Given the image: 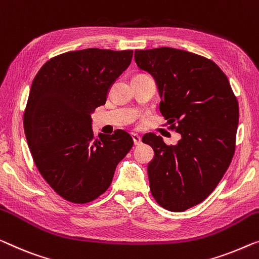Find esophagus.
Masks as SVG:
<instances>
[{"instance_id":"34e87169","label":"esophagus","mask_w":259,"mask_h":259,"mask_svg":"<svg viewBox=\"0 0 259 259\" xmlns=\"http://www.w3.org/2000/svg\"><path fill=\"white\" fill-rule=\"evenodd\" d=\"M131 137H133V140H134V144L135 145H140L141 144V136L140 135H137V134H131Z\"/></svg>"}]
</instances>
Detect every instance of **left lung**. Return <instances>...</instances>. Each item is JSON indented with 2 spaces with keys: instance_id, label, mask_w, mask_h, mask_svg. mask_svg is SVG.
Returning a JSON list of instances; mask_svg holds the SVG:
<instances>
[{
  "instance_id": "left-lung-1",
  "label": "left lung",
  "mask_w": 259,
  "mask_h": 259,
  "mask_svg": "<svg viewBox=\"0 0 259 259\" xmlns=\"http://www.w3.org/2000/svg\"><path fill=\"white\" fill-rule=\"evenodd\" d=\"M135 61L150 73L159 110L180 134L166 145L143 136L154 156L148 164L150 190L161 207L183 211L202 202L222 179L235 152L238 103L225 73L213 61L173 48L136 50Z\"/></svg>"
}]
</instances>
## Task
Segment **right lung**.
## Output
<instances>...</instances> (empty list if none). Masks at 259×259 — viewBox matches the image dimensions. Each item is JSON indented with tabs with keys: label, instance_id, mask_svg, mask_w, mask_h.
Listing matches in <instances>:
<instances>
[{
	"label": "right lung",
	"instance_id": "add662e5",
	"mask_svg": "<svg viewBox=\"0 0 259 259\" xmlns=\"http://www.w3.org/2000/svg\"><path fill=\"white\" fill-rule=\"evenodd\" d=\"M133 50L84 49L52 58L31 84L24 133L38 171L64 199L86 203L107 191L133 148L124 130L99 134L91 115L133 59Z\"/></svg>",
	"mask_w": 259,
	"mask_h": 259
}]
</instances>
